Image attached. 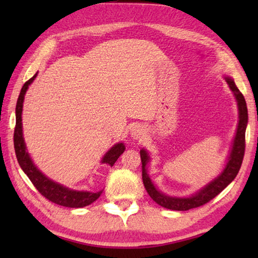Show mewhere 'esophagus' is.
Wrapping results in <instances>:
<instances>
[{"instance_id":"34e87169","label":"esophagus","mask_w":258,"mask_h":258,"mask_svg":"<svg viewBox=\"0 0 258 258\" xmlns=\"http://www.w3.org/2000/svg\"><path fill=\"white\" fill-rule=\"evenodd\" d=\"M145 134H146V130L141 125H135L133 126L132 130H131V137L135 140L145 137Z\"/></svg>"}]
</instances>
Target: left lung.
<instances>
[{
    "mask_svg": "<svg viewBox=\"0 0 258 258\" xmlns=\"http://www.w3.org/2000/svg\"><path fill=\"white\" fill-rule=\"evenodd\" d=\"M225 80L228 82V84L231 91L233 92L235 99H237L239 109V123L228 163H226L224 171L221 173V175H218L215 180L208 183L206 186L203 187L202 190L198 191L197 194L191 196L189 198L169 197V196H166L163 192L157 190L156 186L152 184L149 174L147 173L146 168L148 161H149V155H148V152L145 149L140 151L142 163L143 184H145L148 195L150 196L151 199L158 205H160V206L167 209H172V211H189L191 208L203 206V205L211 202L213 198H215L221 191H223L225 187L234 180V177L237 176V174L239 173V169L241 167L244 155V147H246L244 134H246V127L248 123L247 104L242 93L238 90V87L235 85L233 80H231L229 77H225Z\"/></svg>",
    "mask_w": 258,
    "mask_h": 258,
    "instance_id": "left-lung-1",
    "label": "left lung"
}]
</instances>
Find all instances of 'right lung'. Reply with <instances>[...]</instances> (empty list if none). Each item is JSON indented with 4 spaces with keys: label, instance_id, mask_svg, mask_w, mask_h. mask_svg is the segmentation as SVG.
<instances>
[{
    "label": "right lung",
    "instance_id": "right-lung-1",
    "mask_svg": "<svg viewBox=\"0 0 258 258\" xmlns=\"http://www.w3.org/2000/svg\"><path fill=\"white\" fill-rule=\"evenodd\" d=\"M37 74L28 80L25 83L23 89L20 91L18 101H17L16 106V127L14 133V143H15V151L17 159L20 167L25 172L26 175L29 177V180L32 181L34 186L36 187L37 191L45 197L47 200L54 203L56 205L64 207H71V208H81L89 206L90 204L95 202L100 195L102 194V191L99 192H89V191H75L71 190L68 187L55 183L54 181L47 178L44 174H42L36 166L33 164L32 159L28 155V152L26 151L25 141L23 138V124H21V113H23V102L25 99L26 91H27L28 86L32 84L33 81L35 80ZM125 150V146L123 143H117L113 146L110 150H109L104 157L102 158V163L107 164L109 166H112L116 163V160L119 158V156L123 154Z\"/></svg>",
    "mask_w": 258,
    "mask_h": 258
}]
</instances>
